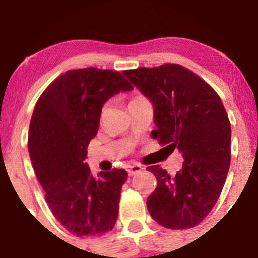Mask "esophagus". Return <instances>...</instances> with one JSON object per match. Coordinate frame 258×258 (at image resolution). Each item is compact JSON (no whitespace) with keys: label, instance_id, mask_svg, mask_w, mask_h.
Segmentation results:
<instances>
[{"label":"esophagus","instance_id":"esophagus-1","mask_svg":"<svg viewBox=\"0 0 258 258\" xmlns=\"http://www.w3.org/2000/svg\"><path fill=\"white\" fill-rule=\"evenodd\" d=\"M145 169L143 167H141L140 164H132V165H127V172H128V175H136L140 172Z\"/></svg>","mask_w":258,"mask_h":258}]
</instances>
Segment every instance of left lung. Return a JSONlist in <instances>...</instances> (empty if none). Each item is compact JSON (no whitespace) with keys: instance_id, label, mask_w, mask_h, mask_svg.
I'll return each mask as SVG.
<instances>
[{"instance_id":"left-lung-1","label":"left lung","mask_w":258,"mask_h":258,"mask_svg":"<svg viewBox=\"0 0 258 258\" xmlns=\"http://www.w3.org/2000/svg\"><path fill=\"white\" fill-rule=\"evenodd\" d=\"M123 75L153 105L152 136L183 156L170 178L158 165L157 188L147 199L153 220L168 229H189L213 210L231 161V126L219 95L190 70L177 64L126 70ZM163 148V150H164Z\"/></svg>"}]
</instances>
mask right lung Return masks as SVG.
<instances>
[{
  "label": "right lung",
  "instance_id": "right-lung-1",
  "mask_svg": "<svg viewBox=\"0 0 258 258\" xmlns=\"http://www.w3.org/2000/svg\"><path fill=\"white\" fill-rule=\"evenodd\" d=\"M134 90L121 73L96 68L70 70L40 95L32 115L28 152L55 219L77 236H96L115 226L127 172L91 175L88 146L99 130L102 106Z\"/></svg>",
  "mask_w": 258,
  "mask_h": 258
}]
</instances>
